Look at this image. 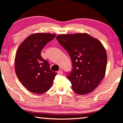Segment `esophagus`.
Here are the masks:
<instances>
[{
    "label": "esophagus",
    "instance_id": "1",
    "mask_svg": "<svg viewBox=\"0 0 123 123\" xmlns=\"http://www.w3.org/2000/svg\"><path fill=\"white\" fill-rule=\"evenodd\" d=\"M57 73H58L59 74H62V73H63V71H62V70H60Z\"/></svg>",
    "mask_w": 123,
    "mask_h": 123
}]
</instances>
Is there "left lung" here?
Here are the masks:
<instances>
[{
    "label": "left lung",
    "instance_id": "left-lung-1",
    "mask_svg": "<svg viewBox=\"0 0 123 123\" xmlns=\"http://www.w3.org/2000/svg\"><path fill=\"white\" fill-rule=\"evenodd\" d=\"M56 39L72 60L67 78L72 90L81 95L92 92L105 75L107 56L103 44L87 33L60 34Z\"/></svg>",
    "mask_w": 123,
    "mask_h": 123
}]
</instances>
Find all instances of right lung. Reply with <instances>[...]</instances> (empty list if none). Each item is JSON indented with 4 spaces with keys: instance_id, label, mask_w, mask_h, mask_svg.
<instances>
[{
    "instance_id": "obj_1",
    "label": "right lung",
    "mask_w": 123,
    "mask_h": 123,
    "mask_svg": "<svg viewBox=\"0 0 123 123\" xmlns=\"http://www.w3.org/2000/svg\"><path fill=\"white\" fill-rule=\"evenodd\" d=\"M55 36L49 33L33 34L23 42L17 51L16 74L22 84L33 93L42 94L48 91L56 75L41 55L42 49Z\"/></svg>"
}]
</instances>
